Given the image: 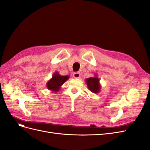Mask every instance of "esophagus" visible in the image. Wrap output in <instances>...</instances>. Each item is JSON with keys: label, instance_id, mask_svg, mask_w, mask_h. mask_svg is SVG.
Returning a JSON list of instances; mask_svg holds the SVG:
<instances>
[{"label": "esophagus", "instance_id": "esophagus-1", "mask_svg": "<svg viewBox=\"0 0 150 150\" xmlns=\"http://www.w3.org/2000/svg\"><path fill=\"white\" fill-rule=\"evenodd\" d=\"M81 74L79 72H76L73 74V77L74 78H79Z\"/></svg>", "mask_w": 150, "mask_h": 150}]
</instances>
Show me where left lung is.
Masks as SVG:
<instances>
[{"instance_id": "obj_1", "label": "left lung", "mask_w": 150, "mask_h": 150, "mask_svg": "<svg viewBox=\"0 0 150 150\" xmlns=\"http://www.w3.org/2000/svg\"><path fill=\"white\" fill-rule=\"evenodd\" d=\"M86 83L87 84L89 91L93 93H99L100 92L101 86L99 83V79L96 74L93 78H89L86 79Z\"/></svg>"}]
</instances>
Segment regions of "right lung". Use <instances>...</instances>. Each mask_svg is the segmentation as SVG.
I'll use <instances>...</instances> for the list:
<instances>
[{
	"mask_svg": "<svg viewBox=\"0 0 150 150\" xmlns=\"http://www.w3.org/2000/svg\"><path fill=\"white\" fill-rule=\"evenodd\" d=\"M69 78V76H61L58 72H55L52 74V78L47 82V88L55 93L59 91L61 86Z\"/></svg>",
	"mask_w": 150,
	"mask_h": 150,
	"instance_id": "right-lung-1",
	"label": "right lung"
}]
</instances>
